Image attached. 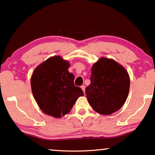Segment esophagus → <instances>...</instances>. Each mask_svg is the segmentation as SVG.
Returning <instances> with one entry per match:
<instances>
[{
    "label": "esophagus",
    "mask_w": 155,
    "mask_h": 155,
    "mask_svg": "<svg viewBox=\"0 0 155 155\" xmlns=\"http://www.w3.org/2000/svg\"><path fill=\"white\" fill-rule=\"evenodd\" d=\"M81 88H82V91H83V92H84V91H85V86H84V85H82V86H81Z\"/></svg>",
    "instance_id": "obj_1"
}]
</instances>
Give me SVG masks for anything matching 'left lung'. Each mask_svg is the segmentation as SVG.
Returning a JSON list of instances; mask_svg holds the SVG:
<instances>
[{"label":"left lung","mask_w":155,"mask_h":155,"mask_svg":"<svg viewBox=\"0 0 155 155\" xmlns=\"http://www.w3.org/2000/svg\"><path fill=\"white\" fill-rule=\"evenodd\" d=\"M90 81L85 94L95 111L109 115L123 107L129 92L130 78L116 61L101 58L93 65Z\"/></svg>","instance_id":"obj_1"}]
</instances>
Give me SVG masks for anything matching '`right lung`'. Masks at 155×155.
I'll list each match as a JSON object with an SVG mask.
<instances>
[{
	"label": "right lung",
	"instance_id": "obj_1",
	"mask_svg": "<svg viewBox=\"0 0 155 155\" xmlns=\"http://www.w3.org/2000/svg\"><path fill=\"white\" fill-rule=\"evenodd\" d=\"M69 63L61 56L47 59L35 70L31 78L32 93L41 111L55 118L69 113L83 92L74 84L75 76L68 71Z\"/></svg>",
	"mask_w": 155,
	"mask_h": 155
}]
</instances>
